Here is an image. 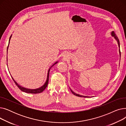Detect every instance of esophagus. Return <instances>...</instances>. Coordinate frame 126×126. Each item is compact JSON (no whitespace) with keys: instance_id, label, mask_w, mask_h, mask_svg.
I'll use <instances>...</instances> for the list:
<instances>
[{"instance_id":"esophagus-1","label":"esophagus","mask_w":126,"mask_h":126,"mask_svg":"<svg viewBox=\"0 0 126 126\" xmlns=\"http://www.w3.org/2000/svg\"><path fill=\"white\" fill-rule=\"evenodd\" d=\"M63 57L64 59H66V58H68V56L69 55H68L67 53H65V54L63 55Z\"/></svg>"}]
</instances>
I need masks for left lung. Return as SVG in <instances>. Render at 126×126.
Segmentation results:
<instances>
[{
  "instance_id": "1",
  "label": "left lung",
  "mask_w": 126,
  "mask_h": 126,
  "mask_svg": "<svg viewBox=\"0 0 126 126\" xmlns=\"http://www.w3.org/2000/svg\"><path fill=\"white\" fill-rule=\"evenodd\" d=\"M111 36H112V37H114V38L115 39V40H116L117 42L118 45V47H119V52H120V58H121V51H120V41H119V40H118V38L117 37V36H116L114 32L113 31H112V32H111ZM120 59H121V58H120ZM70 90H71L72 93L73 94L75 95H76V96H79V97H89V96H84V95H80V94H76L75 92H74L70 88Z\"/></svg>"
}]
</instances>
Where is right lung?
I'll use <instances>...</instances> for the list:
<instances>
[{"label":"right lung","mask_w":126,"mask_h":126,"mask_svg":"<svg viewBox=\"0 0 126 126\" xmlns=\"http://www.w3.org/2000/svg\"><path fill=\"white\" fill-rule=\"evenodd\" d=\"M12 37V35L11 36L10 38V39H9V45H8V48H7V52H8V48H9V44H10V39ZM58 62H56L55 64H53L51 66L52 67L53 66H54L55 64H57ZM51 67L49 68V69H48V72H47V79H46V82L43 85H42L41 87H39L38 88H37V89H29V88H25V87H23L22 86H20V85H19L15 81L14 79H13V78L12 77V78L13 80V81H14L15 83L16 84V85L17 86V87L20 89L21 91H22L23 92H26V93H29V94H39V93H41V92H43L44 91V90L46 88V87L47 86V85H48V80H49V71H50V69L51 68Z\"/></svg>","instance_id":"add662e5"}]
</instances>
